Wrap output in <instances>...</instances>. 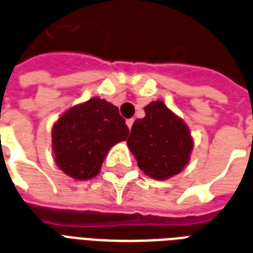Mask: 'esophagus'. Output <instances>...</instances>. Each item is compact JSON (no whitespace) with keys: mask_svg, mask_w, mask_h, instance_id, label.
<instances>
[{"mask_svg":"<svg viewBox=\"0 0 253 253\" xmlns=\"http://www.w3.org/2000/svg\"><path fill=\"white\" fill-rule=\"evenodd\" d=\"M132 123H134V119H127V121H126L127 127H128L130 130H131V127H132Z\"/></svg>","mask_w":253,"mask_h":253,"instance_id":"esophagus-1","label":"esophagus"}]
</instances>
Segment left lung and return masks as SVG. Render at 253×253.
I'll return each mask as SVG.
<instances>
[{
    "mask_svg": "<svg viewBox=\"0 0 253 253\" xmlns=\"http://www.w3.org/2000/svg\"><path fill=\"white\" fill-rule=\"evenodd\" d=\"M144 113V118L136 119L131 127L127 146L147 176L172 178L190 162L194 148L190 128L162 101L148 103Z\"/></svg>",
    "mask_w": 253,
    "mask_h": 253,
    "instance_id": "8db88e82",
    "label": "left lung"
}]
</instances>
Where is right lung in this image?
Instances as JSON below:
<instances>
[{
  "label": "right lung",
  "mask_w": 253,
  "mask_h": 253,
  "mask_svg": "<svg viewBox=\"0 0 253 253\" xmlns=\"http://www.w3.org/2000/svg\"><path fill=\"white\" fill-rule=\"evenodd\" d=\"M127 136L118 107L94 96L66 110L53 125L54 161L67 176L88 180L99 173L110 148Z\"/></svg>",
  "instance_id": "add662e5"
}]
</instances>
